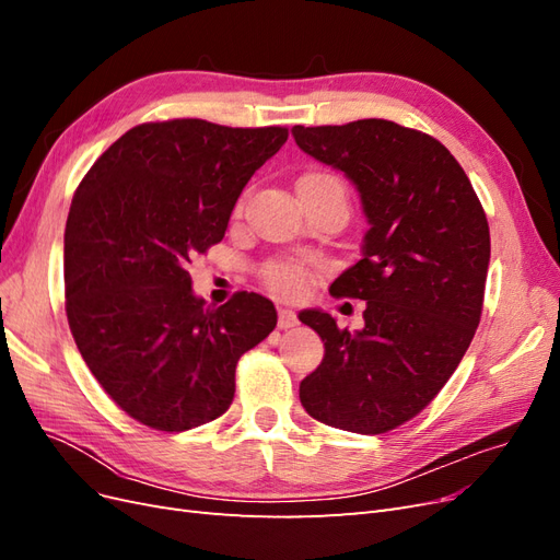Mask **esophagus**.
<instances>
[{
    "mask_svg": "<svg viewBox=\"0 0 560 560\" xmlns=\"http://www.w3.org/2000/svg\"><path fill=\"white\" fill-rule=\"evenodd\" d=\"M296 325H299V317L294 311H287V308L278 311V327L280 329H292Z\"/></svg>",
    "mask_w": 560,
    "mask_h": 560,
    "instance_id": "1",
    "label": "esophagus"
}]
</instances>
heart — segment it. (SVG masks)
Returning a JSON list of instances; mask_svg holds the SVG:
<instances>
[{
    "mask_svg": "<svg viewBox=\"0 0 560 560\" xmlns=\"http://www.w3.org/2000/svg\"><path fill=\"white\" fill-rule=\"evenodd\" d=\"M315 175H319V173H313L306 177H315ZM264 280L270 290L278 294L296 296L301 292H306V287L311 282V273L306 266L294 264V261H273L264 268Z\"/></svg>",
    "mask_w": 560,
    "mask_h": 560,
    "instance_id": "b5f03b06",
    "label": "heart"
}]
</instances>
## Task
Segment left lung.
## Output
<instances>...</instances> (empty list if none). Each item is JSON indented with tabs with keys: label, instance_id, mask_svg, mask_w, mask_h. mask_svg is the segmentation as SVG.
<instances>
[{
	"label": "left lung",
	"instance_id": "8db88e82",
	"mask_svg": "<svg viewBox=\"0 0 560 560\" xmlns=\"http://www.w3.org/2000/svg\"><path fill=\"white\" fill-rule=\"evenodd\" d=\"M292 135L358 186L369 222L362 259L329 290L366 301L364 327L350 334L329 313L299 315L325 341L299 397L325 425L383 434L439 395L479 327L490 261L486 212L460 163L425 132L362 118L294 126Z\"/></svg>",
	"mask_w": 560,
	"mask_h": 560
}]
</instances>
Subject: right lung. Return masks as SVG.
Segmentation results:
<instances>
[{
  "instance_id": "obj_1",
  "label": "right lung",
  "mask_w": 560,
  "mask_h": 560,
  "mask_svg": "<svg viewBox=\"0 0 560 560\" xmlns=\"http://www.w3.org/2000/svg\"><path fill=\"white\" fill-rule=\"evenodd\" d=\"M284 142L280 126L142 124L79 184L65 226L67 322L97 383L147 428L222 416L241 354L278 325L254 292L206 306L186 266L224 238L245 184Z\"/></svg>"
}]
</instances>
